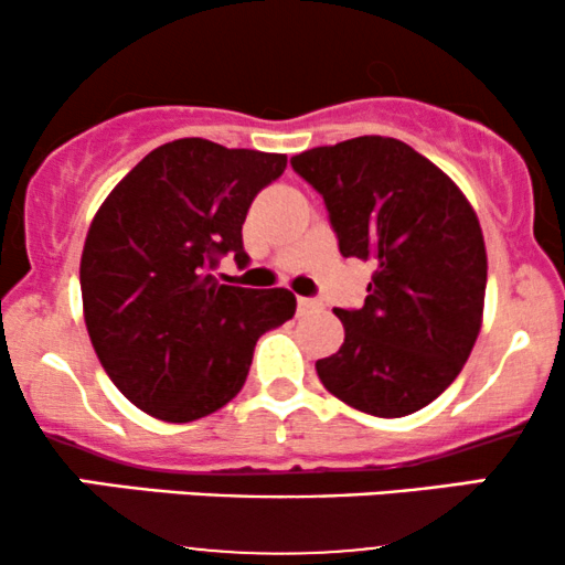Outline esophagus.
Here are the masks:
<instances>
[{"label": "esophagus", "mask_w": 565, "mask_h": 565, "mask_svg": "<svg viewBox=\"0 0 565 565\" xmlns=\"http://www.w3.org/2000/svg\"><path fill=\"white\" fill-rule=\"evenodd\" d=\"M316 308H319V302H316L313 297H297V310H300V313H310V310Z\"/></svg>", "instance_id": "1"}]
</instances>
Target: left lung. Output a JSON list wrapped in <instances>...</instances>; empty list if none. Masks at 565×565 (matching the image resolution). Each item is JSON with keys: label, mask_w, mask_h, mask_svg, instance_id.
Returning <instances> with one entry per match:
<instances>
[{"label": "left lung", "mask_w": 565, "mask_h": 565, "mask_svg": "<svg viewBox=\"0 0 565 565\" xmlns=\"http://www.w3.org/2000/svg\"><path fill=\"white\" fill-rule=\"evenodd\" d=\"M327 204L342 257L372 263L345 342L316 372L374 417H406L457 380L481 332L486 246L457 185L406 142L364 135L291 159Z\"/></svg>", "instance_id": "left-lung-1"}]
</instances>
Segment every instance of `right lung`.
Listing matches in <instances>:
<instances>
[{
    "label": "right lung",
    "mask_w": 565,
    "mask_h": 565,
    "mask_svg": "<svg viewBox=\"0 0 565 565\" xmlns=\"http://www.w3.org/2000/svg\"><path fill=\"white\" fill-rule=\"evenodd\" d=\"M287 170L284 153L183 138L148 153L108 193L82 252L89 340L125 398L164 423H191L242 391L257 340L295 316L289 289L215 276L249 263V204Z\"/></svg>",
    "instance_id": "add662e5"
}]
</instances>
